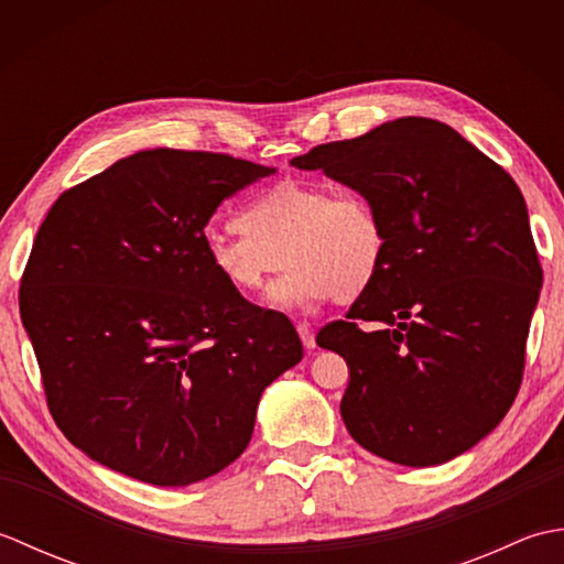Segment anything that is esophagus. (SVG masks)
<instances>
[{"instance_id":"1","label":"esophagus","mask_w":564,"mask_h":564,"mask_svg":"<svg viewBox=\"0 0 564 564\" xmlns=\"http://www.w3.org/2000/svg\"><path fill=\"white\" fill-rule=\"evenodd\" d=\"M297 334H301V339L305 344V349H315V332L313 327L307 325V322H297Z\"/></svg>"}]
</instances>
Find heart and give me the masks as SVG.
Wrapping results in <instances>:
<instances>
[{
    "instance_id": "heart-1",
    "label": "heart",
    "mask_w": 564,
    "mask_h": 564,
    "mask_svg": "<svg viewBox=\"0 0 564 564\" xmlns=\"http://www.w3.org/2000/svg\"><path fill=\"white\" fill-rule=\"evenodd\" d=\"M237 230L208 239L213 273L237 295H261L285 267L275 303L346 305L370 291L388 254L373 198L319 178H283L237 213Z\"/></svg>"
}]
</instances>
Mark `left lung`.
Masks as SVG:
<instances>
[{
	"mask_svg": "<svg viewBox=\"0 0 564 564\" xmlns=\"http://www.w3.org/2000/svg\"><path fill=\"white\" fill-rule=\"evenodd\" d=\"M291 164L370 196L388 227L376 283L317 334L349 366V434L410 467L473 448L517 400L543 285L517 182L451 126L419 116Z\"/></svg>",
	"mask_w": 564,
	"mask_h": 564,
	"instance_id": "8db88e82",
	"label": "left lung"
}]
</instances>
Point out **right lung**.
Wrapping results in <instances>:
<instances>
[{
	"mask_svg": "<svg viewBox=\"0 0 564 564\" xmlns=\"http://www.w3.org/2000/svg\"><path fill=\"white\" fill-rule=\"evenodd\" d=\"M269 174L223 152L142 150L47 210L19 310L47 410L91 460L184 487L249 446L263 388L303 344L213 273L206 225Z\"/></svg>",
	"mask_w": 564,
	"mask_h": 564,
	"instance_id": "obj_1",
	"label": "right lung"
}]
</instances>
